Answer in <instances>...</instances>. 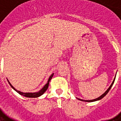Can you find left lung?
Segmentation results:
<instances>
[{
  "mask_svg": "<svg viewBox=\"0 0 121 121\" xmlns=\"http://www.w3.org/2000/svg\"><path fill=\"white\" fill-rule=\"evenodd\" d=\"M115 78H116V77L114 78V80H113L112 83V84L111 85V86H109V88H108V89H107V90H106V91H105V93H104V94H102V95L101 96H100L99 97L97 98V99H94V100H84L79 99H78L80 100H82V101H85V102H94V101H96V100H100V99H102V98H103V97H105V96L106 95H107V93H108V92H109V90H110V89H111V87H112V85L114 84V81H115Z\"/></svg>",
  "mask_w": 121,
  "mask_h": 121,
  "instance_id": "1",
  "label": "left lung"
}]
</instances>
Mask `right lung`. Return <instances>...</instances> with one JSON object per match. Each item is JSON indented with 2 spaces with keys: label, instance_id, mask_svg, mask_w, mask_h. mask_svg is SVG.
I'll return each mask as SVG.
<instances>
[{
  "label": "right lung",
  "instance_id": "1",
  "mask_svg": "<svg viewBox=\"0 0 121 121\" xmlns=\"http://www.w3.org/2000/svg\"><path fill=\"white\" fill-rule=\"evenodd\" d=\"M53 75H54V73L51 74V76L49 77V79H48V83H46V84L44 86V87L43 88H42L41 90H39V92H35V93H24V92H20V91H18V90H17L16 89V88H14V86H12V85L10 84V83L9 82V83L10 84V85L11 86V87H12L14 90H15L16 91V92H17V93H19V94H20V95H23L24 96V97H31V98H36V97H39V96H41V95H43V94L44 93V92L46 91V90L48 89V86H49V82H50V80H51V79L52 78V77H53Z\"/></svg>",
  "mask_w": 121,
  "mask_h": 121
}]
</instances>
